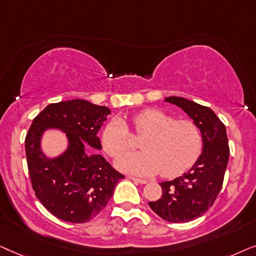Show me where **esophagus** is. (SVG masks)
Listing matches in <instances>:
<instances>
[{"instance_id": "obj_1", "label": "esophagus", "mask_w": 256, "mask_h": 256, "mask_svg": "<svg viewBox=\"0 0 256 256\" xmlns=\"http://www.w3.org/2000/svg\"><path fill=\"white\" fill-rule=\"evenodd\" d=\"M128 178H130L131 180H134V182H138V184H146V182H148V180H145V179H139V178H134V176H128Z\"/></svg>"}]
</instances>
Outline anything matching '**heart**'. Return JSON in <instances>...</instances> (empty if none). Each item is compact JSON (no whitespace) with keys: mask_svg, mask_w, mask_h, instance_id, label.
<instances>
[{"mask_svg":"<svg viewBox=\"0 0 256 256\" xmlns=\"http://www.w3.org/2000/svg\"><path fill=\"white\" fill-rule=\"evenodd\" d=\"M132 124L138 134H145L140 140L142 151L119 156L116 165L122 171L137 176L162 171L164 176H174L190 168L202 152V137L193 122L176 120L156 108H146L132 117ZM102 144L111 156L131 148L130 131L122 118H114L105 125Z\"/></svg>","mask_w":256,"mask_h":256,"instance_id":"obj_1","label":"heart"}]
</instances>
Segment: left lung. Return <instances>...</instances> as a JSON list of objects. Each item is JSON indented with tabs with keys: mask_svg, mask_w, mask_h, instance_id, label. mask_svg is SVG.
<instances>
[{
	"mask_svg": "<svg viewBox=\"0 0 256 256\" xmlns=\"http://www.w3.org/2000/svg\"><path fill=\"white\" fill-rule=\"evenodd\" d=\"M165 102L182 108L199 128L202 151L190 171L171 182H160L162 198L148 205L164 220L188 222L212 207L222 186L230 158L226 128L213 110L196 102L176 96L165 98Z\"/></svg>",
	"mask_w": 256,
	"mask_h": 256,
	"instance_id": "obj_1",
	"label": "left lung"
}]
</instances>
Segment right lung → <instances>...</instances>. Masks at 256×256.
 Returning <instances> with one entry per match:
<instances>
[{
	"label": "right lung",
	"instance_id": "1",
	"mask_svg": "<svg viewBox=\"0 0 256 256\" xmlns=\"http://www.w3.org/2000/svg\"><path fill=\"white\" fill-rule=\"evenodd\" d=\"M111 110L84 100L50 104L32 120L26 137V156L37 199L60 220L83 224L106 206L124 176L102 154L98 131ZM63 132L67 148L49 157L42 148L44 134Z\"/></svg>",
	"mask_w": 256,
	"mask_h": 256
}]
</instances>
